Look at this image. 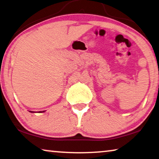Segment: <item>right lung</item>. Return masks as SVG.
Instances as JSON below:
<instances>
[{"instance_id": "obj_1", "label": "right lung", "mask_w": 159, "mask_h": 159, "mask_svg": "<svg viewBox=\"0 0 159 159\" xmlns=\"http://www.w3.org/2000/svg\"><path fill=\"white\" fill-rule=\"evenodd\" d=\"M44 112V111H42V112H41V111H40V112Z\"/></svg>"}]
</instances>
